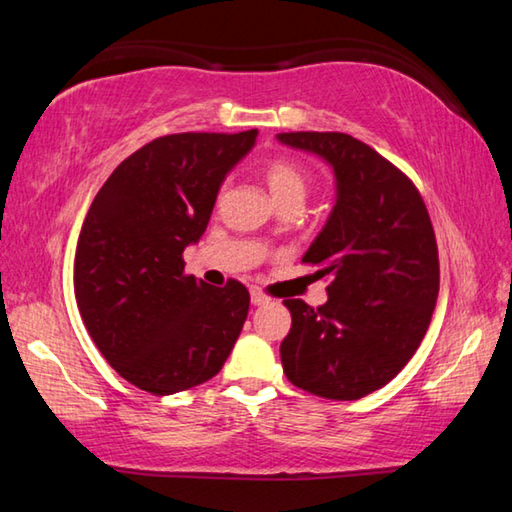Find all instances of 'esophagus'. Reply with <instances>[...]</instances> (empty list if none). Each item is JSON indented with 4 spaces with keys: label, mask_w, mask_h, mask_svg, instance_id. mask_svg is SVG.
<instances>
[{
    "label": "esophagus",
    "mask_w": 512,
    "mask_h": 512,
    "mask_svg": "<svg viewBox=\"0 0 512 512\" xmlns=\"http://www.w3.org/2000/svg\"><path fill=\"white\" fill-rule=\"evenodd\" d=\"M268 300H271V298H268L266 296V293L264 291H250V302H253V305L255 307H262V305H268Z\"/></svg>",
    "instance_id": "esophagus-1"
}]
</instances>
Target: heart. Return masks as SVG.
<instances>
[{
	"label": "heart",
	"instance_id": "b5f03b06",
	"mask_svg": "<svg viewBox=\"0 0 512 512\" xmlns=\"http://www.w3.org/2000/svg\"><path fill=\"white\" fill-rule=\"evenodd\" d=\"M262 178L277 205H302L311 187L309 171L289 155H275L262 164Z\"/></svg>",
	"mask_w": 512,
	"mask_h": 512
}]
</instances>
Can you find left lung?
I'll use <instances>...</instances> for the list:
<instances>
[{"instance_id": "8db88e82", "label": "left lung", "mask_w": 512, "mask_h": 512, "mask_svg": "<svg viewBox=\"0 0 512 512\" xmlns=\"http://www.w3.org/2000/svg\"><path fill=\"white\" fill-rule=\"evenodd\" d=\"M277 140L332 164L336 205L302 257L329 277L325 305L284 300L280 345L293 386L325 400H359L386 386L422 343L438 298V246L418 187L393 162L345 133Z\"/></svg>"}]
</instances>
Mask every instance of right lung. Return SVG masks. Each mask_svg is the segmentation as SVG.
Returning <instances> with one entry per match:
<instances>
[{
    "mask_svg": "<svg viewBox=\"0 0 512 512\" xmlns=\"http://www.w3.org/2000/svg\"><path fill=\"white\" fill-rule=\"evenodd\" d=\"M255 137V128L158 137L110 173L85 216L76 305L106 361L146 393L212 379L246 323L244 284L196 280L183 253L201 239L225 173Z\"/></svg>",
    "mask_w": 512,
    "mask_h": 512,
    "instance_id": "obj_1",
    "label": "right lung"
}]
</instances>
